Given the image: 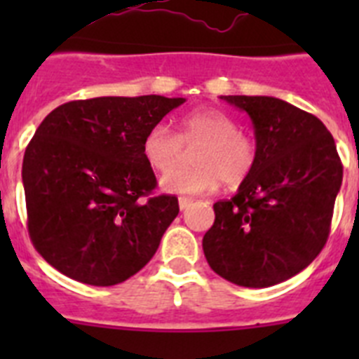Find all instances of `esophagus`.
Here are the masks:
<instances>
[{"label":"esophagus","instance_id":"esophagus-1","mask_svg":"<svg viewBox=\"0 0 359 359\" xmlns=\"http://www.w3.org/2000/svg\"><path fill=\"white\" fill-rule=\"evenodd\" d=\"M190 205H192V199H189V198H180V208H182V210H185V208H189Z\"/></svg>","mask_w":359,"mask_h":359}]
</instances>
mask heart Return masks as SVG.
I'll list each match as a JSON object with an SVG mask.
<instances>
[{
    "mask_svg": "<svg viewBox=\"0 0 359 359\" xmlns=\"http://www.w3.org/2000/svg\"><path fill=\"white\" fill-rule=\"evenodd\" d=\"M196 145L189 170L171 171L182 154V145ZM147 165L161 177V189L170 194H208L223 183L239 187L250 177L257 165V144L252 136L239 131L230 113L215 107L190 111L180 120V131L172 133L163 123H156L142 142Z\"/></svg>",
    "mask_w": 359,
    "mask_h": 359,
    "instance_id": "b5f03b06",
    "label": "heart"
}]
</instances>
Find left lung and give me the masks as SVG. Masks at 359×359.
I'll list each match as a JSON object with an SVG mask.
<instances>
[{
	"mask_svg": "<svg viewBox=\"0 0 359 359\" xmlns=\"http://www.w3.org/2000/svg\"><path fill=\"white\" fill-rule=\"evenodd\" d=\"M246 111L257 165L237 194L214 203L203 252L237 286L269 287L300 273L327 243L344 165L322 120L275 97H221Z\"/></svg>",
	"mask_w": 359,
	"mask_h": 359,
	"instance_id": "1",
	"label": "left lung"
}]
</instances>
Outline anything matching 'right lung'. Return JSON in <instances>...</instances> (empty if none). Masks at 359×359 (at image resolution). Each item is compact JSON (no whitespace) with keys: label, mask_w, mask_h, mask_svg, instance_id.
<instances>
[{"label":"right lung","mask_w":359,"mask_h":359,"mask_svg":"<svg viewBox=\"0 0 359 359\" xmlns=\"http://www.w3.org/2000/svg\"><path fill=\"white\" fill-rule=\"evenodd\" d=\"M185 98L98 97L55 107L23 158L28 233L43 259L90 286L138 273L180 212L152 196L156 176L142 142Z\"/></svg>","instance_id":"right-lung-1"}]
</instances>
